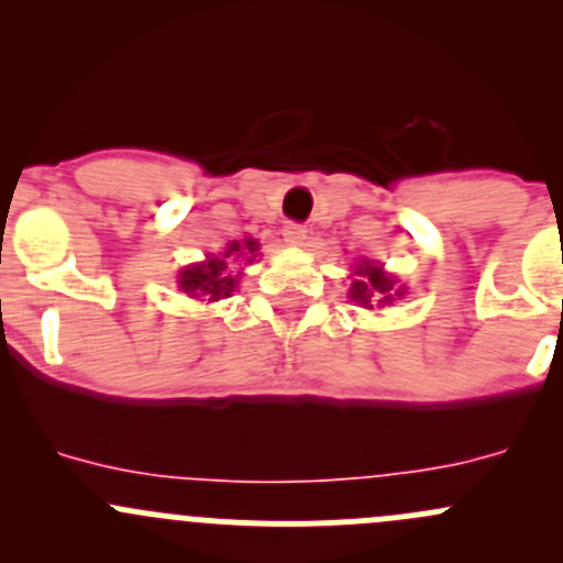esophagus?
<instances>
[{"label":"esophagus","instance_id":"esophagus-1","mask_svg":"<svg viewBox=\"0 0 563 563\" xmlns=\"http://www.w3.org/2000/svg\"><path fill=\"white\" fill-rule=\"evenodd\" d=\"M283 236H286V242H291V245H302L305 236H308V229H305L302 223H286Z\"/></svg>","mask_w":563,"mask_h":563}]
</instances>
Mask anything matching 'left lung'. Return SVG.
Segmentation results:
<instances>
[{
	"instance_id": "1",
	"label": "left lung",
	"mask_w": 563,
	"mask_h": 563,
	"mask_svg": "<svg viewBox=\"0 0 563 563\" xmlns=\"http://www.w3.org/2000/svg\"><path fill=\"white\" fill-rule=\"evenodd\" d=\"M354 275L356 277L349 288V297L354 299L356 305H362V308L373 310V305H389L391 299L402 294V288H395V277L387 275V272L378 264H373V261L356 264Z\"/></svg>"
}]
</instances>
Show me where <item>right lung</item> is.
I'll use <instances>...</instances> for the list:
<instances>
[{"label":"right lung","instance_id":"right-lung-1","mask_svg":"<svg viewBox=\"0 0 563 563\" xmlns=\"http://www.w3.org/2000/svg\"><path fill=\"white\" fill-rule=\"evenodd\" d=\"M255 255H258V242L250 236L242 242H229L223 255H207V261L201 264L185 266L179 272V288L187 297L209 299V302L231 297V291H236L240 286V275H231V261L245 258L250 264Z\"/></svg>","mask_w":563,"mask_h":563}]
</instances>
